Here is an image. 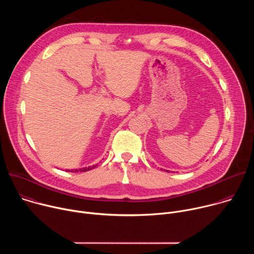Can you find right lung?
<instances>
[{
  "label": "right lung",
  "mask_w": 254,
  "mask_h": 254,
  "mask_svg": "<svg viewBox=\"0 0 254 254\" xmlns=\"http://www.w3.org/2000/svg\"><path fill=\"white\" fill-rule=\"evenodd\" d=\"M95 167H96V166H92V167H88V168H81V169H78V170H71V172H72V171L75 172V173H76V172H78V171H79V172H86V171H90V170H92V169H93V168H95ZM68 172H70V171L68 170Z\"/></svg>",
  "instance_id": "obj_1"
}]
</instances>
